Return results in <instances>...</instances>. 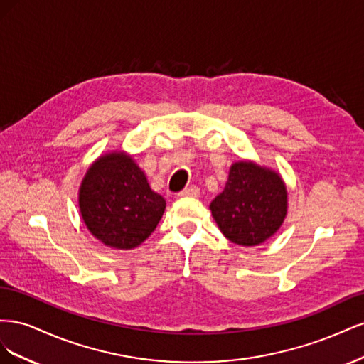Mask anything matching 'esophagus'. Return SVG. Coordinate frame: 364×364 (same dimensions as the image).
I'll return each mask as SVG.
<instances>
[{"label":"esophagus","mask_w":364,"mask_h":364,"mask_svg":"<svg viewBox=\"0 0 364 364\" xmlns=\"http://www.w3.org/2000/svg\"><path fill=\"white\" fill-rule=\"evenodd\" d=\"M200 194V190L197 188V186H188V188H185V190H182L181 193H179V196H190V197H197Z\"/></svg>","instance_id":"34e87169"}]
</instances>
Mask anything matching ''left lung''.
<instances>
[{
  "instance_id": "obj_1",
  "label": "left lung",
  "mask_w": 364,
  "mask_h": 364,
  "mask_svg": "<svg viewBox=\"0 0 364 364\" xmlns=\"http://www.w3.org/2000/svg\"><path fill=\"white\" fill-rule=\"evenodd\" d=\"M209 209L228 240L240 246H258L284 223L287 188L277 171L240 161L230 165L225 190Z\"/></svg>"
}]
</instances>
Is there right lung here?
<instances>
[{"label": "right lung", "instance_id": "add662e5", "mask_svg": "<svg viewBox=\"0 0 364 364\" xmlns=\"http://www.w3.org/2000/svg\"><path fill=\"white\" fill-rule=\"evenodd\" d=\"M90 232L114 249H134L158 226L165 199L150 188L144 171L124 151L107 153L86 171L79 191Z\"/></svg>", "mask_w": 364, "mask_h": 364}]
</instances>
